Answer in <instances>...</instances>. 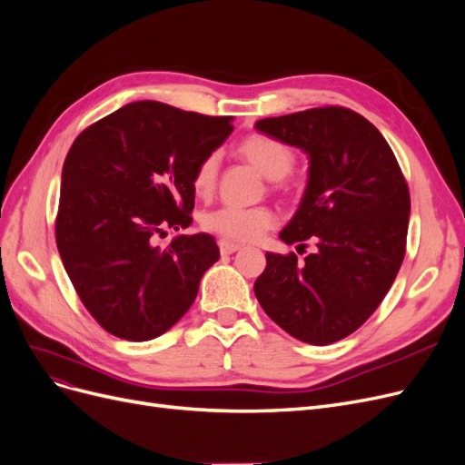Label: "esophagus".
<instances>
[{
    "instance_id": "34e87169",
    "label": "esophagus",
    "mask_w": 465,
    "mask_h": 465,
    "mask_svg": "<svg viewBox=\"0 0 465 465\" xmlns=\"http://www.w3.org/2000/svg\"><path fill=\"white\" fill-rule=\"evenodd\" d=\"M218 247H220V252H222V254H232V252H235V251L242 249V245L230 242V239H220V242H218Z\"/></svg>"
}]
</instances>
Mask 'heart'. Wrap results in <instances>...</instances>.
<instances>
[{
    "label": "heart",
    "instance_id": "1",
    "mask_svg": "<svg viewBox=\"0 0 465 465\" xmlns=\"http://www.w3.org/2000/svg\"><path fill=\"white\" fill-rule=\"evenodd\" d=\"M237 154L268 179H280L292 173L295 166V151L288 144L271 134L252 133L237 144ZM218 177V154H206L194 168L193 189L201 197L211 194ZM274 214L266 206L239 208L222 206L203 216V226L232 242H252L261 237L268 228H272Z\"/></svg>",
    "mask_w": 465,
    "mask_h": 465
}]
</instances>
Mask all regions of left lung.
Returning a JSON list of instances; mask_svg holds the SVG:
<instances>
[{"mask_svg":"<svg viewBox=\"0 0 465 465\" xmlns=\"http://www.w3.org/2000/svg\"><path fill=\"white\" fill-rule=\"evenodd\" d=\"M309 154V182L283 243L317 251L266 252L254 282L261 307L293 338L328 346L350 336L382 303L406 254L410 189L381 131L341 106L254 124Z\"/></svg>","mask_w":465,"mask_h":465,"instance_id":"1","label":"left lung"}]
</instances>
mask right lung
<instances>
[{"instance_id": "1", "label": "right lung", "mask_w": 465, "mask_h": 465, "mask_svg": "<svg viewBox=\"0 0 465 465\" xmlns=\"http://www.w3.org/2000/svg\"><path fill=\"white\" fill-rule=\"evenodd\" d=\"M232 117L131 102L86 127L62 172L55 243L74 292L104 331L129 341L158 338L183 317L220 249L187 228L197 163L230 137Z\"/></svg>"}]
</instances>
